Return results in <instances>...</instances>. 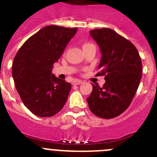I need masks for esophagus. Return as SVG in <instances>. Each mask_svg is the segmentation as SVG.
I'll use <instances>...</instances> for the list:
<instances>
[{
	"instance_id": "obj_1",
	"label": "esophagus",
	"mask_w": 157,
	"mask_h": 157,
	"mask_svg": "<svg viewBox=\"0 0 157 157\" xmlns=\"http://www.w3.org/2000/svg\"><path fill=\"white\" fill-rule=\"evenodd\" d=\"M82 82H83V81H82V80L75 79V80H74V81H73L72 84H73V85H80V84H82Z\"/></svg>"
}]
</instances>
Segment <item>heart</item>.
Instances as JSON below:
<instances>
[{"label": "heart", "instance_id": "b5f03b06", "mask_svg": "<svg viewBox=\"0 0 157 157\" xmlns=\"http://www.w3.org/2000/svg\"><path fill=\"white\" fill-rule=\"evenodd\" d=\"M92 45V44H89V43H87V44H85V45H83V46H85V45Z\"/></svg>", "mask_w": 157, "mask_h": 157}]
</instances>
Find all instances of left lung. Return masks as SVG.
I'll use <instances>...</instances> for the list:
<instances>
[{"mask_svg": "<svg viewBox=\"0 0 157 157\" xmlns=\"http://www.w3.org/2000/svg\"><path fill=\"white\" fill-rule=\"evenodd\" d=\"M101 56L97 76L105 75L103 87L93 84L87 98L91 112L98 117L112 119L130 105L141 78L142 64L138 51L125 37L109 28L90 31Z\"/></svg>", "mask_w": 157, "mask_h": 157, "instance_id": "8db88e82", "label": "left lung"}]
</instances>
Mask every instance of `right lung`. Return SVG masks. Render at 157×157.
I'll use <instances>...</instances> for the list:
<instances>
[{
  "label": "right lung",
  "instance_id": "right-lung-1",
  "mask_svg": "<svg viewBox=\"0 0 157 157\" xmlns=\"http://www.w3.org/2000/svg\"><path fill=\"white\" fill-rule=\"evenodd\" d=\"M77 30L47 26L29 37L14 58L12 77L16 90L33 114L50 117L66 103L71 85L53 75L52 69Z\"/></svg>",
  "mask_w": 157,
  "mask_h": 157
}]
</instances>
